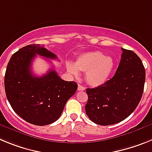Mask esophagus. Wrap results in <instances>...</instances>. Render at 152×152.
Here are the masks:
<instances>
[{
	"label": "esophagus",
	"mask_w": 152,
	"mask_h": 152,
	"mask_svg": "<svg viewBox=\"0 0 152 152\" xmlns=\"http://www.w3.org/2000/svg\"><path fill=\"white\" fill-rule=\"evenodd\" d=\"M84 90H85V88H84V86L80 85V84H78V87H77V91H84Z\"/></svg>",
	"instance_id": "obj_1"
}]
</instances>
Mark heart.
<instances>
[{
    "label": "heart",
    "mask_w": 152,
    "mask_h": 152,
    "mask_svg": "<svg viewBox=\"0 0 152 152\" xmlns=\"http://www.w3.org/2000/svg\"><path fill=\"white\" fill-rule=\"evenodd\" d=\"M115 61L110 56L99 51H93L80 55L73 62L67 63V69L75 76L79 75V70L85 72V79L91 86L97 87L105 84L115 68Z\"/></svg>",
    "instance_id": "1"
}]
</instances>
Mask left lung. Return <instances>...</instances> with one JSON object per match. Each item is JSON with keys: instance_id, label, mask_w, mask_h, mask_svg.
I'll return each instance as SVG.
<instances>
[{"instance_id": "8db88e82", "label": "left lung", "mask_w": 152, "mask_h": 152, "mask_svg": "<svg viewBox=\"0 0 152 152\" xmlns=\"http://www.w3.org/2000/svg\"><path fill=\"white\" fill-rule=\"evenodd\" d=\"M123 53L116 74L105 84L88 88L87 116L101 126L116 124L130 116L141 100L145 70L140 58L131 50Z\"/></svg>"}]
</instances>
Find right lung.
Instances as JSON below:
<instances>
[{"mask_svg":"<svg viewBox=\"0 0 152 152\" xmlns=\"http://www.w3.org/2000/svg\"><path fill=\"white\" fill-rule=\"evenodd\" d=\"M36 55L57 58L53 52L39 44L21 48L11 56L7 66L5 93L18 116L31 124L45 126L60 117L66 102L77 91V84L60 78L54 69L41 77L33 75L31 65Z\"/></svg>","mask_w":152,"mask_h":152,"instance_id":"right-lung-1","label":"right lung"}]
</instances>
